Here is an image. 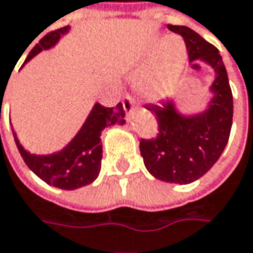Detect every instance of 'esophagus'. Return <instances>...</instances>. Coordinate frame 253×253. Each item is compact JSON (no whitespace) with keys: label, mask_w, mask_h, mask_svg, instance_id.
Masks as SVG:
<instances>
[{"label":"esophagus","mask_w":253,"mask_h":253,"mask_svg":"<svg viewBox=\"0 0 253 253\" xmlns=\"http://www.w3.org/2000/svg\"><path fill=\"white\" fill-rule=\"evenodd\" d=\"M122 105H124V109H125L126 112H131L133 108L136 107V104H135V101H133V98L131 95H125V96H124Z\"/></svg>","instance_id":"1"}]
</instances>
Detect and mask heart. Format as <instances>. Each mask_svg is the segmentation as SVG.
Segmentation results:
<instances>
[{
	"label": "heart",
	"instance_id": "heart-1",
	"mask_svg": "<svg viewBox=\"0 0 253 253\" xmlns=\"http://www.w3.org/2000/svg\"><path fill=\"white\" fill-rule=\"evenodd\" d=\"M185 61V49L181 41L168 38L161 48V58L155 67L142 78L141 85L151 99H158L169 91Z\"/></svg>",
	"mask_w": 253,
	"mask_h": 253
}]
</instances>
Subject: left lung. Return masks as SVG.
I'll use <instances>...</instances> for the list:
<instances>
[{"label": "left lung", "instance_id": "1", "mask_svg": "<svg viewBox=\"0 0 253 253\" xmlns=\"http://www.w3.org/2000/svg\"><path fill=\"white\" fill-rule=\"evenodd\" d=\"M168 30L182 37L191 61L204 59L216 74L209 108L196 117L179 115L170 99L146 107L159 128L155 138L139 142L146 169L161 181L183 185L199 179L221 157L232 128L234 99L218 48L188 27L169 24Z\"/></svg>", "mask_w": 253, "mask_h": 253}]
</instances>
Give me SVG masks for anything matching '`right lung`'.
<instances>
[{"label":"right lung","instance_id":"add662e5","mask_svg":"<svg viewBox=\"0 0 253 253\" xmlns=\"http://www.w3.org/2000/svg\"><path fill=\"white\" fill-rule=\"evenodd\" d=\"M68 30L70 27L67 25L44 35L40 42L30 51L25 62L35 57L40 51L48 49L57 44L59 37ZM122 124H125V111L121 102L112 108L95 104L94 109L91 111L88 120L85 121L77 136L62 151L51 155H34L27 152L19 145L15 132L12 133L24 162L37 176L59 189L71 191L85 186L96 179L102 159V144L99 138L101 132L107 126Z\"/></svg>","mask_w":253,"mask_h":253}]
</instances>
